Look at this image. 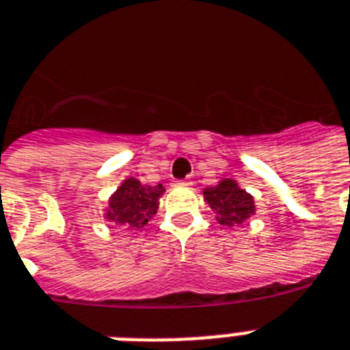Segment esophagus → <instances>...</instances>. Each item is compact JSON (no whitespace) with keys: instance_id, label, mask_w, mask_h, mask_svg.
<instances>
[{"instance_id":"34e87169","label":"esophagus","mask_w":350,"mask_h":350,"mask_svg":"<svg viewBox=\"0 0 350 350\" xmlns=\"http://www.w3.org/2000/svg\"><path fill=\"white\" fill-rule=\"evenodd\" d=\"M193 182L191 180H178L177 186H191Z\"/></svg>"}]
</instances>
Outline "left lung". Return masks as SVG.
<instances>
[{
  "instance_id": "obj_1",
  "label": "left lung",
  "mask_w": 350,
  "mask_h": 350,
  "mask_svg": "<svg viewBox=\"0 0 350 350\" xmlns=\"http://www.w3.org/2000/svg\"><path fill=\"white\" fill-rule=\"evenodd\" d=\"M204 198L215 211L218 224L227 227L243 224L256 211L252 195L241 189L232 178H224L215 187H206Z\"/></svg>"
}]
</instances>
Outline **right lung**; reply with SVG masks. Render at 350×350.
Here are the masks:
<instances>
[{"label":"right lung","mask_w":350,"mask_h":350,"mask_svg":"<svg viewBox=\"0 0 350 350\" xmlns=\"http://www.w3.org/2000/svg\"><path fill=\"white\" fill-rule=\"evenodd\" d=\"M163 193V184L143 186L137 178L129 177L111 196L105 218L118 225H125L126 229H143L157 213L159 198Z\"/></svg>","instance_id":"right-lung-1"}]
</instances>
